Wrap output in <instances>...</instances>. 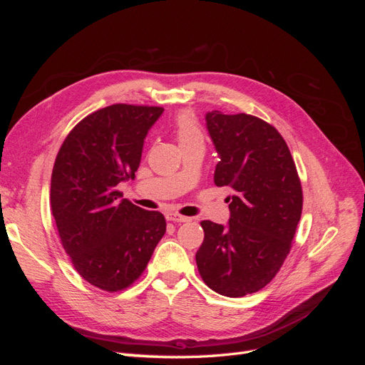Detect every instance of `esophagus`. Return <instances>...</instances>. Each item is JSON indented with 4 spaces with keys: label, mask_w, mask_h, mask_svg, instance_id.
<instances>
[{
    "label": "esophagus",
    "mask_w": 365,
    "mask_h": 365,
    "mask_svg": "<svg viewBox=\"0 0 365 365\" xmlns=\"http://www.w3.org/2000/svg\"><path fill=\"white\" fill-rule=\"evenodd\" d=\"M165 219L168 220H172V222H178V224H182V222H190V217H187V216H181V215H178V213H168L165 215Z\"/></svg>",
    "instance_id": "1"
}]
</instances>
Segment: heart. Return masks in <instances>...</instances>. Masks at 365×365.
<instances>
[{
	"mask_svg": "<svg viewBox=\"0 0 365 365\" xmlns=\"http://www.w3.org/2000/svg\"><path fill=\"white\" fill-rule=\"evenodd\" d=\"M175 134L178 138L180 146L192 145L196 141H204L202 130L197 123L196 117L192 113H181L175 120Z\"/></svg>",
	"mask_w": 365,
	"mask_h": 365,
	"instance_id": "obj_1",
	"label": "heart"
}]
</instances>
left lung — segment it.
<instances>
[{"label": "left lung", "instance_id": "left-lung-1", "mask_svg": "<svg viewBox=\"0 0 365 365\" xmlns=\"http://www.w3.org/2000/svg\"><path fill=\"white\" fill-rule=\"evenodd\" d=\"M205 123L219 155L215 184L233 195L227 225L201 222L196 264L210 289L244 297L267 286L289 254L302 217V184L288 145L267 121L212 111Z\"/></svg>", "mask_w": 365, "mask_h": 365}]
</instances>
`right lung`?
<instances>
[{"mask_svg":"<svg viewBox=\"0 0 365 365\" xmlns=\"http://www.w3.org/2000/svg\"><path fill=\"white\" fill-rule=\"evenodd\" d=\"M164 109L117 103L85 117L62 143L51 173V212L73 267L97 288H128L165 233L160 212L121 200L149 129Z\"/></svg>","mask_w":365,"mask_h":365,"instance_id":"obj_1","label":"right lung"}]
</instances>
